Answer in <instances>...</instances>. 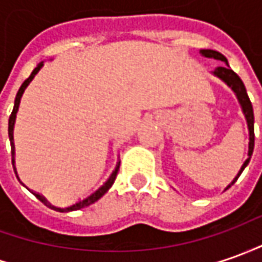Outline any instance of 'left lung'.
Returning <instances> with one entry per match:
<instances>
[{"instance_id":"obj_1","label":"left lung","mask_w":262,"mask_h":262,"mask_svg":"<svg viewBox=\"0 0 262 262\" xmlns=\"http://www.w3.org/2000/svg\"><path fill=\"white\" fill-rule=\"evenodd\" d=\"M204 57H208V58H215V60H220L222 63H225L224 66H220L216 67L215 70L212 71V74L215 77H218L220 80H222L227 86L235 93L236 99H238V103L241 106V110H243L244 116H245V120H247V126H248V133H250V142H248V158L245 159V162L243 163V166L239 169L238 175L234 178V181L229 183L228 186L225 189L231 188V185H234L236 182V179L239 178V175L243 173V170L245 169V166L250 163L251 155H252V150H254V110H252V104H251L250 97L247 94V89L244 86L243 80L239 79V76L236 74L235 71L231 70L229 67L228 60L225 58V56H222L221 53L215 51V50H201L199 51Z\"/></svg>"}]
</instances>
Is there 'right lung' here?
Masks as SVG:
<instances>
[{
	"label": "right lung",
	"instance_id": "add662e5",
	"mask_svg": "<svg viewBox=\"0 0 262 262\" xmlns=\"http://www.w3.org/2000/svg\"><path fill=\"white\" fill-rule=\"evenodd\" d=\"M44 66V61H41V63L37 64V67L34 69L33 73H31V76L28 77V79L21 84V87H19L18 93H17V96H15V100H14V108H12V113L11 116H10V119H8V138H10V142H11V155H12V166H14V172H15V175H17V169H15V146H14V124H15V117H17V112H18V107H19V101H21V97H23V94H24V92H26V89L28 87V84L33 81V79L37 76V73L41 70V67ZM119 166H120V162H117L116 163V168H115V170L112 172V175L108 176V179L106 181V182L101 185L100 188L97 189V191H94L92 195H89V196H86V198L80 199V201H77L76 204H73V205L70 206H66V208H57V206L51 205L47 199L44 198L42 195H40V193H35L34 192V195L37 196V199H40L42 204L46 206H49V208H51V209H54V211H58V212H70V211H77V209H81V208H84V206H89L92 205V204H94L96 201H99V199L106 193V192L112 188V185L115 183V179H116L117 176V172H119ZM17 178H18V175H17Z\"/></svg>",
	"mask_w": 262,
	"mask_h": 262
}]
</instances>
